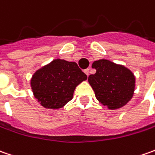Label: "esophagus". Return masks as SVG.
Returning a JSON list of instances; mask_svg holds the SVG:
<instances>
[{
  "mask_svg": "<svg viewBox=\"0 0 155 155\" xmlns=\"http://www.w3.org/2000/svg\"><path fill=\"white\" fill-rule=\"evenodd\" d=\"M84 71V73H85L87 76H89V75H90V69H85Z\"/></svg>",
  "mask_w": 155,
  "mask_h": 155,
  "instance_id": "esophagus-1",
  "label": "esophagus"
}]
</instances>
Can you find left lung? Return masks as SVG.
<instances>
[{
	"label": "left lung",
	"mask_w": 155,
	"mask_h": 155,
	"mask_svg": "<svg viewBox=\"0 0 155 155\" xmlns=\"http://www.w3.org/2000/svg\"><path fill=\"white\" fill-rule=\"evenodd\" d=\"M96 73L89 76L88 81L97 99L110 110L120 109L133 97L135 78L133 72L107 59L94 61Z\"/></svg>",
	"instance_id": "1"
}]
</instances>
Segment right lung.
Here are the masks:
<instances>
[{"label": "right lung", "instance_id": "add662e5", "mask_svg": "<svg viewBox=\"0 0 155 155\" xmlns=\"http://www.w3.org/2000/svg\"><path fill=\"white\" fill-rule=\"evenodd\" d=\"M86 79L77 63L57 58L33 74L31 87L43 107L56 110L71 101L76 87Z\"/></svg>", "mask_w": 155, "mask_h": 155}]
</instances>
